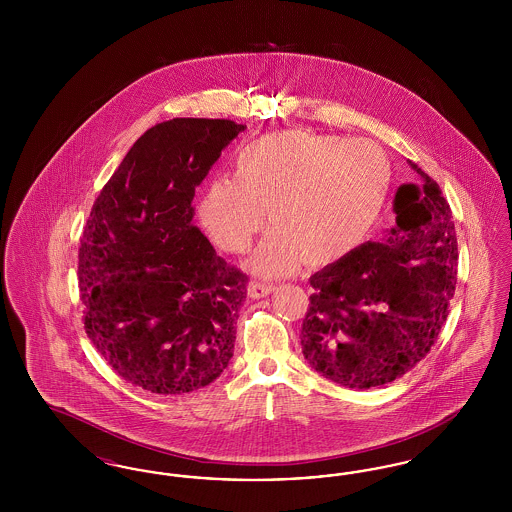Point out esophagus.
I'll list each match as a JSON object with an SVG mask.
<instances>
[{
    "instance_id": "1",
    "label": "esophagus",
    "mask_w": 512,
    "mask_h": 512,
    "mask_svg": "<svg viewBox=\"0 0 512 512\" xmlns=\"http://www.w3.org/2000/svg\"><path fill=\"white\" fill-rule=\"evenodd\" d=\"M272 292H274V286L272 284H265V282H253L249 286V297H253V299L267 297L268 293Z\"/></svg>"
}]
</instances>
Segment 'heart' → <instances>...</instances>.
Masks as SVG:
<instances>
[{
	"label": "heart",
	"mask_w": 512,
	"mask_h": 512,
	"mask_svg": "<svg viewBox=\"0 0 512 512\" xmlns=\"http://www.w3.org/2000/svg\"><path fill=\"white\" fill-rule=\"evenodd\" d=\"M386 151L370 140L307 130L261 136L238 153L232 180H215L197 217L230 253L245 251L267 219L274 228L253 255L265 276L340 261L365 244L390 194Z\"/></svg>",
	"instance_id": "1"
}]
</instances>
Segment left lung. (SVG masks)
I'll return each mask as SVG.
<instances>
[{"mask_svg":"<svg viewBox=\"0 0 512 512\" xmlns=\"http://www.w3.org/2000/svg\"><path fill=\"white\" fill-rule=\"evenodd\" d=\"M420 182L393 201L384 242L363 244L311 276L301 347L324 378L357 390L390 384L438 340L457 284V234L438 184L409 161Z\"/></svg>","mask_w":512,"mask_h":512,"instance_id":"obj_1","label":"left lung"}]
</instances>
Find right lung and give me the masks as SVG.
<instances>
[{
  "label": "right lung",
  "mask_w": 512,
  "mask_h": 512,
  "mask_svg": "<svg viewBox=\"0 0 512 512\" xmlns=\"http://www.w3.org/2000/svg\"><path fill=\"white\" fill-rule=\"evenodd\" d=\"M244 124L172 119L146 130L99 192L78 247L84 330L151 393L217 380L234 355L247 276L194 226L195 186Z\"/></svg>",
  "instance_id": "add662e5"
}]
</instances>
